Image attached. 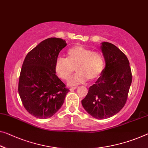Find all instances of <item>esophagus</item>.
<instances>
[{
    "instance_id": "obj_1",
    "label": "esophagus",
    "mask_w": 148,
    "mask_h": 148,
    "mask_svg": "<svg viewBox=\"0 0 148 148\" xmlns=\"http://www.w3.org/2000/svg\"><path fill=\"white\" fill-rule=\"evenodd\" d=\"M77 88V87H71V88H70V90H71V91H73V90H75Z\"/></svg>"
}]
</instances>
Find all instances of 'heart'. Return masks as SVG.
I'll list each match as a JSON object with an SVG mask.
<instances>
[{"label": "heart", "instance_id": "b5f03b06", "mask_svg": "<svg viewBox=\"0 0 148 148\" xmlns=\"http://www.w3.org/2000/svg\"><path fill=\"white\" fill-rule=\"evenodd\" d=\"M104 67L103 53L81 45L70 48L67 52V58H58L54 65L56 75L64 81L69 80L75 69L77 73L69 81L71 86L80 85L87 79L92 81L97 79Z\"/></svg>", "mask_w": 148, "mask_h": 148}]
</instances>
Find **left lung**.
Wrapping results in <instances>:
<instances>
[{
    "instance_id": "8db88e82",
    "label": "left lung",
    "mask_w": 148,
    "mask_h": 148,
    "mask_svg": "<svg viewBox=\"0 0 148 148\" xmlns=\"http://www.w3.org/2000/svg\"><path fill=\"white\" fill-rule=\"evenodd\" d=\"M101 49L105 67L95 83L88 88L81 103L93 118L106 119L116 114L124 107L132 76L128 58L116 46L102 42Z\"/></svg>"
}]
</instances>
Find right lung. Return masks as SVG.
Wrapping results in <instances>:
<instances>
[{
	"label": "right lung",
	"instance_id": "right-lung-1",
	"mask_svg": "<svg viewBox=\"0 0 148 148\" xmlns=\"http://www.w3.org/2000/svg\"><path fill=\"white\" fill-rule=\"evenodd\" d=\"M66 42L50 38L27 54L20 71L18 93L26 110L34 116L46 119L60 110L69 91L56 75L54 65Z\"/></svg>",
	"mask_w": 148,
	"mask_h": 148
}]
</instances>
